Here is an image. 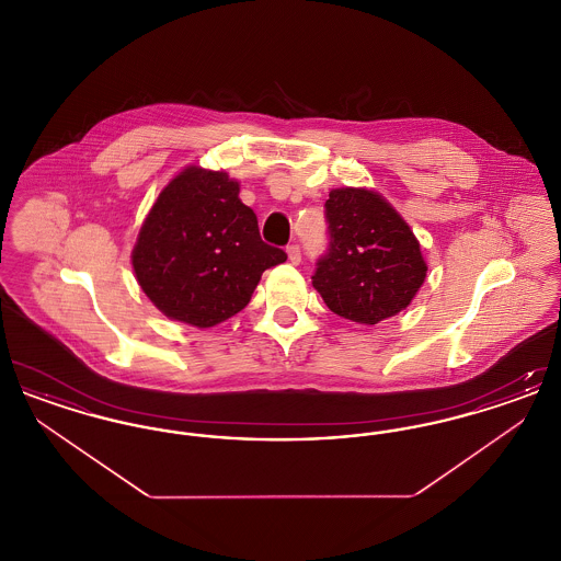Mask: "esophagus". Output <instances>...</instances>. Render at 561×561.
<instances>
[{
  "mask_svg": "<svg viewBox=\"0 0 561 561\" xmlns=\"http://www.w3.org/2000/svg\"><path fill=\"white\" fill-rule=\"evenodd\" d=\"M286 252H288V261H290L293 265H298V263H300V248H298L296 243L288 245V248H286Z\"/></svg>",
  "mask_w": 561,
  "mask_h": 561,
  "instance_id": "1",
  "label": "esophagus"
}]
</instances>
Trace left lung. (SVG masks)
Returning a JSON list of instances; mask_svg holds the SVG:
<instances>
[{"label": "left lung", "mask_w": 561, "mask_h": 561, "mask_svg": "<svg viewBox=\"0 0 561 561\" xmlns=\"http://www.w3.org/2000/svg\"><path fill=\"white\" fill-rule=\"evenodd\" d=\"M325 220L330 245L311 279L328 309L366 325L403 311L427 263L400 213L370 188H332Z\"/></svg>", "instance_id": "obj_1"}]
</instances>
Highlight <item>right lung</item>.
Returning a JSON list of instances; mask_svg holds the SVG:
<instances>
[{
	"label": "right lung",
	"instance_id": "obj_1",
	"mask_svg": "<svg viewBox=\"0 0 561 561\" xmlns=\"http://www.w3.org/2000/svg\"><path fill=\"white\" fill-rule=\"evenodd\" d=\"M284 250L261 240L240 183L188 165L160 193L133 250L136 282L170 320L213 328L250 302L265 268Z\"/></svg>",
	"mask_w": 561,
	"mask_h": 561
}]
</instances>
